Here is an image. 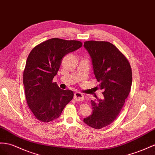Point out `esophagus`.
<instances>
[{
  "instance_id": "1",
  "label": "esophagus",
  "mask_w": 155,
  "mask_h": 155,
  "mask_svg": "<svg viewBox=\"0 0 155 155\" xmlns=\"http://www.w3.org/2000/svg\"><path fill=\"white\" fill-rule=\"evenodd\" d=\"M74 99L75 101L78 102H81L84 100V96L81 92H76L74 95Z\"/></svg>"
}]
</instances>
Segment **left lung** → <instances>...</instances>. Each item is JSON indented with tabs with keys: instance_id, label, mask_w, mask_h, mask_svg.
<instances>
[{
	"instance_id": "left-lung-1",
	"label": "left lung",
	"mask_w": 155,
	"mask_h": 155,
	"mask_svg": "<svg viewBox=\"0 0 155 155\" xmlns=\"http://www.w3.org/2000/svg\"><path fill=\"white\" fill-rule=\"evenodd\" d=\"M84 46L92 58L98 88L104 96V100L95 96L97 100H91L92 114L84 122L101 129L111 124L124 106L132 86V68L125 55L110 42L89 41Z\"/></svg>"
}]
</instances>
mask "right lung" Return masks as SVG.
I'll return each instance as SVG.
<instances>
[{"label":"right lung","mask_w":155,"mask_h":155,"mask_svg":"<svg viewBox=\"0 0 155 155\" xmlns=\"http://www.w3.org/2000/svg\"><path fill=\"white\" fill-rule=\"evenodd\" d=\"M82 46L78 41L53 38L31 51L23 71V85L27 105L38 120L49 122L57 119L72 100L73 91L60 89L52 81L62 58Z\"/></svg>","instance_id":"obj_1"}]
</instances>
